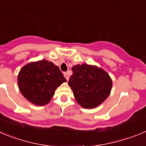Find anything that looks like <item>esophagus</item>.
Masks as SVG:
<instances>
[{"mask_svg": "<svg viewBox=\"0 0 146 146\" xmlns=\"http://www.w3.org/2000/svg\"><path fill=\"white\" fill-rule=\"evenodd\" d=\"M64 77H65L66 79V80H68L69 78V74H68V72H64Z\"/></svg>", "mask_w": 146, "mask_h": 146, "instance_id": "obj_1", "label": "esophagus"}]
</instances>
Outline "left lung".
I'll return each instance as SVG.
<instances>
[{"instance_id": "8db88e82", "label": "left lung", "mask_w": 146, "mask_h": 146, "mask_svg": "<svg viewBox=\"0 0 146 146\" xmlns=\"http://www.w3.org/2000/svg\"><path fill=\"white\" fill-rule=\"evenodd\" d=\"M72 70L73 74L68 83L82 108H96L108 97L112 80L105 71L88 64H77Z\"/></svg>"}]
</instances>
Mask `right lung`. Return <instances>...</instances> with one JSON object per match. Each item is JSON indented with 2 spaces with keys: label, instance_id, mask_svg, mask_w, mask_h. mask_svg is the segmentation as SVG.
Listing matches in <instances>:
<instances>
[{
  "label": "right lung",
  "instance_id": "add662e5",
  "mask_svg": "<svg viewBox=\"0 0 146 146\" xmlns=\"http://www.w3.org/2000/svg\"><path fill=\"white\" fill-rule=\"evenodd\" d=\"M66 81L58 66L46 60L27 64L18 75V86L23 96L41 106L50 101L55 89Z\"/></svg>",
  "mask_w": 146,
  "mask_h": 146
}]
</instances>
